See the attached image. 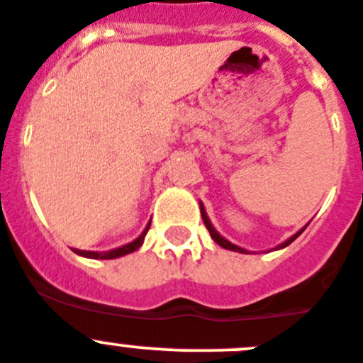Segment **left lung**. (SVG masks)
I'll list each match as a JSON object with an SVG mask.
<instances>
[{
  "label": "left lung",
  "instance_id": "left-lung-1",
  "mask_svg": "<svg viewBox=\"0 0 363 363\" xmlns=\"http://www.w3.org/2000/svg\"><path fill=\"white\" fill-rule=\"evenodd\" d=\"M201 215H202V220H204V226L208 228V231H210V235H211V238H213L215 242L218 244V246L220 247H224V250H231V251H238V253H247L246 250H242V247H238V246H235V244H231L230 240H226V238L222 237L220 233H218L217 230H215L213 226H211V222H210V218H208V215H206V210H204V206H202V202H201ZM303 230H300L298 233H295L293 235V237H289L286 240V242H282L280 244V246H277V250H282V247H286V246H289V244L293 242V240H295L296 237H298L300 233H302Z\"/></svg>",
  "mask_w": 363,
  "mask_h": 363
}]
</instances>
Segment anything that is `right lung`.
I'll use <instances>...</instances> for the list:
<instances>
[{
  "mask_svg": "<svg viewBox=\"0 0 363 363\" xmlns=\"http://www.w3.org/2000/svg\"><path fill=\"white\" fill-rule=\"evenodd\" d=\"M148 226L145 228V231H143L139 237L133 240V242L126 244V246H121V247H116V250L112 251H103V253H99V251H83V250H74L77 255H81V257H86V259H101V260H108V259H117V257H123V255H128L132 253V251L139 250V247L143 246V242H145V235L148 233Z\"/></svg>",
  "mask_w": 363,
  "mask_h": 363,
  "instance_id": "add662e5",
  "label": "right lung"
}]
</instances>
